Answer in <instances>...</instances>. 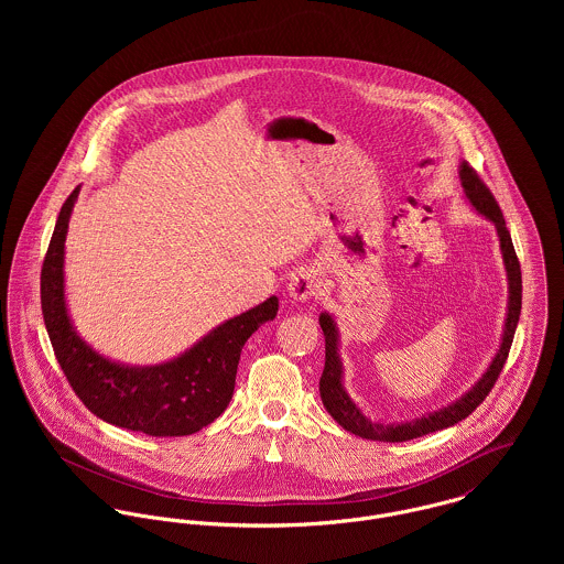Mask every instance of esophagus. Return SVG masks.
Instances as JSON below:
<instances>
[{
	"label": "esophagus",
	"mask_w": 564,
	"mask_h": 564,
	"mask_svg": "<svg viewBox=\"0 0 564 564\" xmlns=\"http://www.w3.org/2000/svg\"><path fill=\"white\" fill-rule=\"evenodd\" d=\"M322 293V280L313 269H300L289 282V295L295 302H308Z\"/></svg>",
	"instance_id": "1"
}]
</instances>
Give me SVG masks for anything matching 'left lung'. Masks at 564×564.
Returning a JSON list of instances; mask_svg holds the SVG:
<instances>
[{
    "label": "left lung",
    "mask_w": 564,
    "mask_h": 564,
    "mask_svg": "<svg viewBox=\"0 0 564 564\" xmlns=\"http://www.w3.org/2000/svg\"><path fill=\"white\" fill-rule=\"evenodd\" d=\"M460 180H463V188L465 195L469 197V202L476 206V210L484 215L486 219H490L497 228L499 235V245H501V253H503V264L508 271V286H510V302H508V319L503 327V338H501V347L497 351V356L492 358L488 371L484 373L482 380L467 393L463 395L458 402L449 403L447 408H441L436 412H430L421 419L414 421H405V423H376L371 419H367L356 403L349 400V395L345 393L343 384H340V360H338V336H336V325L332 322V317L327 313H322L319 323H322L323 336H325V367H323L322 380H319V393H322V402L325 410L329 412V416L345 427L347 432L369 438V441H384V443H402L410 438H419L425 436L430 432H438L445 430L463 419H467L480 403L486 400V395L490 393V389L495 387L506 360H508V351L514 338V329L519 323L521 315V264L519 258L514 253V245L510 239V232L506 228L503 215L499 210V204L495 202L490 188L482 182V177L478 175V171L469 164L463 162L460 164Z\"/></svg>",
    "instance_id": "obj_1"
}]
</instances>
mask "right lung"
Masks as SVG:
<instances>
[{
	"mask_svg": "<svg viewBox=\"0 0 564 564\" xmlns=\"http://www.w3.org/2000/svg\"><path fill=\"white\" fill-rule=\"evenodd\" d=\"M80 186L61 208L41 269V308L56 360L74 393L99 419L150 436H186L213 423L232 400L245 340L278 313V297L215 327L180 358L123 367L95 354L69 322L63 258Z\"/></svg>",
	"mask_w": 564,
	"mask_h": 564,
	"instance_id": "obj_1",
	"label": "right lung"
}]
</instances>
